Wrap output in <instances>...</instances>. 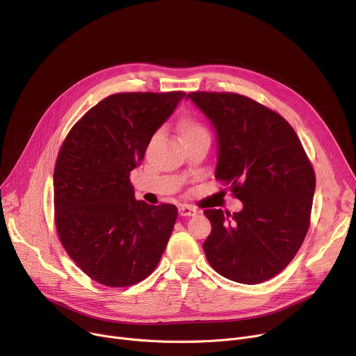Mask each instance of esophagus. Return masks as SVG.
Wrapping results in <instances>:
<instances>
[{"mask_svg": "<svg viewBox=\"0 0 356 356\" xmlns=\"http://www.w3.org/2000/svg\"><path fill=\"white\" fill-rule=\"evenodd\" d=\"M179 213L181 216H195L197 213V209L191 207V204H180V207H179Z\"/></svg>", "mask_w": 356, "mask_h": 356, "instance_id": "1", "label": "esophagus"}]
</instances>
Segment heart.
<instances>
[{
	"label": "heart",
	"mask_w": 356,
	"mask_h": 356,
	"mask_svg": "<svg viewBox=\"0 0 356 356\" xmlns=\"http://www.w3.org/2000/svg\"><path fill=\"white\" fill-rule=\"evenodd\" d=\"M180 134H181V138L183 137H191V136H195V134H203L207 133V129H204V127L197 122L196 120H192V118H183L180 121Z\"/></svg>",
	"instance_id": "1"
}]
</instances>
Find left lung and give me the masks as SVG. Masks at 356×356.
<instances>
[{
  "instance_id": "8db88e82",
  "label": "left lung",
  "mask_w": 356,
  "mask_h": 356,
  "mask_svg": "<svg viewBox=\"0 0 356 356\" xmlns=\"http://www.w3.org/2000/svg\"><path fill=\"white\" fill-rule=\"evenodd\" d=\"M216 133L215 177L242 202L231 215L207 209L212 232L203 250L232 282L258 284L284 270L309 229L316 189L313 167L291 125L238 93L191 92Z\"/></svg>"
}]
</instances>
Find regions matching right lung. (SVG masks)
<instances>
[{
    "label": "right lung",
    "mask_w": 356,
    "mask_h": 356,
    "mask_svg": "<svg viewBox=\"0 0 356 356\" xmlns=\"http://www.w3.org/2000/svg\"><path fill=\"white\" fill-rule=\"evenodd\" d=\"M184 92L115 93L72 127L53 175L54 218L76 266L108 287L154 271L177 219L175 204L136 200L129 172Z\"/></svg>",
    "instance_id": "right-lung-1"
}]
</instances>
